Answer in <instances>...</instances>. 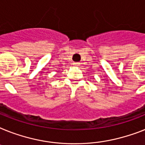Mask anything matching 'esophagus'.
Returning <instances> with one entry per match:
<instances>
[{"mask_svg": "<svg viewBox=\"0 0 145 145\" xmlns=\"http://www.w3.org/2000/svg\"><path fill=\"white\" fill-rule=\"evenodd\" d=\"M80 62H74V63H73V65H74V66H76V67L79 66V65H80Z\"/></svg>", "mask_w": 145, "mask_h": 145, "instance_id": "obj_1", "label": "esophagus"}]
</instances>
